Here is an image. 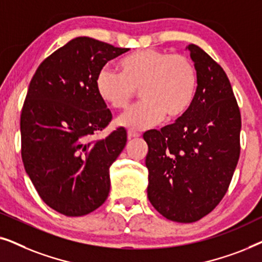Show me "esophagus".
Masks as SVG:
<instances>
[{
  "label": "esophagus",
  "instance_id": "1",
  "mask_svg": "<svg viewBox=\"0 0 262 262\" xmlns=\"http://www.w3.org/2000/svg\"><path fill=\"white\" fill-rule=\"evenodd\" d=\"M139 135L138 132H136V131H134V130H128L127 131V138L128 139H132V138H137V137H139Z\"/></svg>",
  "mask_w": 262,
  "mask_h": 262
}]
</instances>
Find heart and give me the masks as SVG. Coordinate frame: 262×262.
I'll use <instances>...</instances> for the list:
<instances>
[{"mask_svg": "<svg viewBox=\"0 0 262 262\" xmlns=\"http://www.w3.org/2000/svg\"><path fill=\"white\" fill-rule=\"evenodd\" d=\"M119 71L102 68L96 75V93L114 110H124L135 98L143 100L117 123L132 130H144L187 112L195 96L198 76L187 56L154 49L138 50L123 57Z\"/></svg>", "mask_w": 262, "mask_h": 262, "instance_id": "obj_1", "label": "heart"}]
</instances>
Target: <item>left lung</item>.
<instances>
[{
  "instance_id": "1",
  "label": "left lung",
  "mask_w": 262,
  "mask_h": 262,
  "mask_svg": "<svg viewBox=\"0 0 262 262\" xmlns=\"http://www.w3.org/2000/svg\"><path fill=\"white\" fill-rule=\"evenodd\" d=\"M198 76L191 107L174 124L143 135L148 198L167 220L192 223L227 193L239 159L241 113L230 81L199 46H187Z\"/></svg>"
}]
</instances>
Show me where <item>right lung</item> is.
I'll return each instance as SVG.
<instances>
[{"instance_id": "obj_1", "label": "right lung", "mask_w": 262, "mask_h": 262, "mask_svg": "<svg viewBox=\"0 0 262 262\" xmlns=\"http://www.w3.org/2000/svg\"><path fill=\"white\" fill-rule=\"evenodd\" d=\"M128 49L78 37L42 60L32 77L20 118L21 157L46 205L69 217L105 203L110 167L127 141L124 127L94 137L112 113L96 93V75Z\"/></svg>"}]
</instances>
